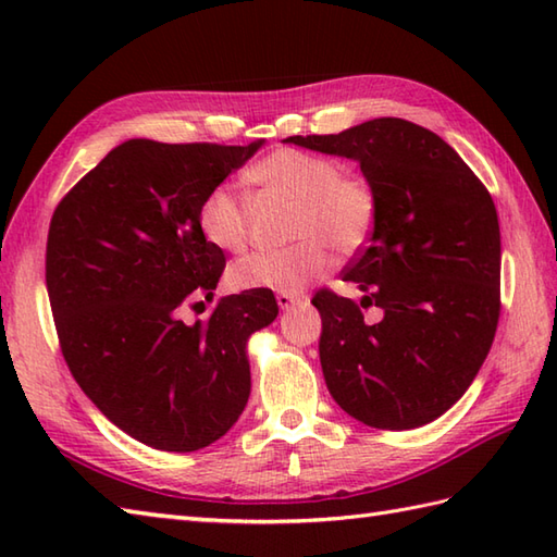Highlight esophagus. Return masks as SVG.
I'll return each mask as SVG.
<instances>
[{
  "mask_svg": "<svg viewBox=\"0 0 557 557\" xmlns=\"http://www.w3.org/2000/svg\"><path fill=\"white\" fill-rule=\"evenodd\" d=\"M275 299H277V306L282 311H289V309H294V306H299V304L306 301L301 294H287V292H280Z\"/></svg>",
  "mask_w": 557,
  "mask_h": 557,
  "instance_id": "34e87169",
  "label": "esophagus"
}]
</instances>
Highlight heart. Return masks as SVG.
I'll return each mask as SVG.
<instances>
[{
    "label": "heart",
    "instance_id": "b5f03b06",
    "mask_svg": "<svg viewBox=\"0 0 557 557\" xmlns=\"http://www.w3.org/2000/svg\"><path fill=\"white\" fill-rule=\"evenodd\" d=\"M248 182L297 200L285 248L253 251L230 268L234 289L301 292L327 272L333 246L339 256L361 251L375 227L377 200L371 184L347 176L342 164L318 152L280 148L246 172ZM198 230L220 251L236 253L248 242V206L227 186H215L198 206Z\"/></svg>",
    "mask_w": 557,
    "mask_h": 557
}]
</instances>
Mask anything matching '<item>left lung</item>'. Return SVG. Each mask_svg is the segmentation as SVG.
I'll list each match as a JSON object with an SVG mask.
<instances>
[{"label":"left lung","instance_id":"obj_1","mask_svg":"<svg viewBox=\"0 0 557 557\" xmlns=\"http://www.w3.org/2000/svg\"><path fill=\"white\" fill-rule=\"evenodd\" d=\"M287 144L357 160L377 215L345 280L361 304L321 289V366L349 417L419 429L455 405L486 361L500 318V224L479 176L445 140L397 116ZM375 302L381 324L362 323Z\"/></svg>","mask_w":557,"mask_h":557}]
</instances>
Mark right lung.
<instances>
[{
  "label": "right lung",
  "mask_w": 557,
  "mask_h": 557,
  "mask_svg": "<svg viewBox=\"0 0 557 557\" xmlns=\"http://www.w3.org/2000/svg\"><path fill=\"white\" fill-rule=\"evenodd\" d=\"M263 146H116L59 200L45 282L64 361L116 429L164 453H194L227 433L251 395L246 345L277 318L270 289L203 309L224 253L198 230L210 188Z\"/></svg>",
  "instance_id": "right-lung-1"
}]
</instances>
